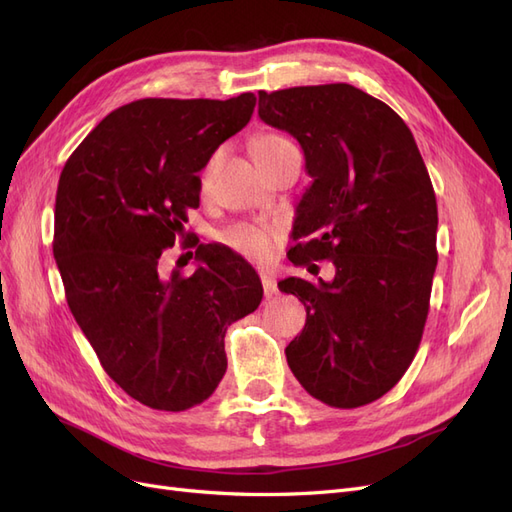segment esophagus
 Masks as SVG:
<instances>
[{"instance_id": "34e87169", "label": "esophagus", "mask_w": 512, "mask_h": 512, "mask_svg": "<svg viewBox=\"0 0 512 512\" xmlns=\"http://www.w3.org/2000/svg\"><path fill=\"white\" fill-rule=\"evenodd\" d=\"M260 282H262V290H265V297H267V299H273L275 294H277V282H275V277L269 275V273H262V275H260Z\"/></svg>"}]
</instances>
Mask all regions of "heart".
Listing matches in <instances>:
<instances>
[{
	"mask_svg": "<svg viewBox=\"0 0 512 512\" xmlns=\"http://www.w3.org/2000/svg\"><path fill=\"white\" fill-rule=\"evenodd\" d=\"M292 147L294 145L288 138L280 134H260L252 138L250 153L258 168H262ZM209 168L211 164L207 166V170ZM220 241L247 260L269 262L277 250V245L282 241V228L277 224H235L222 232Z\"/></svg>",
	"mask_w": 512,
	"mask_h": 512,
	"instance_id": "heart-1",
	"label": "heart"
}]
</instances>
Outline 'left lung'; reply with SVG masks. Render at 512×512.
I'll return each instance as SVG.
<instances>
[{
    "mask_svg": "<svg viewBox=\"0 0 512 512\" xmlns=\"http://www.w3.org/2000/svg\"><path fill=\"white\" fill-rule=\"evenodd\" d=\"M258 115L297 138L314 179L290 262L335 265L333 282L277 284L307 309L288 365L322 404H371L406 374L429 314L438 205L421 151L389 104L348 83L258 91Z\"/></svg>",
    "mask_w": 512,
    "mask_h": 512,
    "instance_id": "obj_1",
    "label": "left lung"
}]
</instances>
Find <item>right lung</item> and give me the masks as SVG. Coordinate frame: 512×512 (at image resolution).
Listing matches in <instances>:
<instances>
[{"label":"right lung","instance_id":"add662e5","mask_svg":"<svg viewBox=\"0 0 512 512\" xmlns=\"http://www.w3.org/2000/svg\"><path fill=\"white\" fill-rule=\"evenodd\" d=\"M254 106V94L134 100L61 170L53 256L68 307L106 374L153 410L209 399L226 374V329L262 301L256 271L222 245L183 241L203 265L192 275L162 269L200 205L196 173Z\"/></svg>","mask_w":512,"mask_h":512}]
</instances>
